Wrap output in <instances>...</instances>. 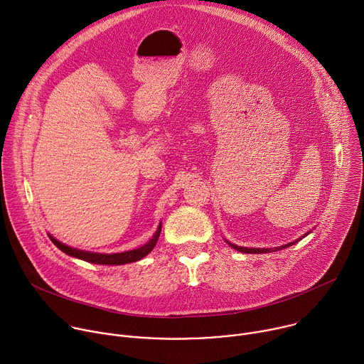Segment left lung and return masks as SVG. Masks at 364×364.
Wrapping results in <instances>:
<instances>
[{"label":"left lung","instance_id":"obj_1","mask_svg":"<svg viewBox=\"0 0 364 364\" xmlns=\"http://www.w3.org/2000/svg\"><path fill=\"white\" fill-rule=\"evenodd\" d=\"M308 235V233H306ZM305 235V236H306ZM301 239V237H299ZM298 242V240H296ZM295 242H291V243H288V245H284V246H281V247H275V249H259V247H242V246H237V245H232V243H229L233 249H236V250H239V252H245V253H268V252H275V250H278V249H284V247H288V246H292Z\"/></svg>","mask_w":364,"mask_h":364}]
</instances>
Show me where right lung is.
Instances as JSON below:
<instances>
[{
	"instance_id": "1",
	"label": "right lung",
	"mask_w": 364,
	"mask_h": 364,
	"mask_svg": "<svg viewBox=\"0 0 364 364\" xmlns=\"http://www.w3.org/2000/svg\"><path fill=\"white\" fill-rule=\"evenodd\" d=\"M161 233V223L157 229V232L154 233V236L141 247L134 249V250H128V252H122V253H111V255H105V253H93V252H85V250H79V249H73L70 246H66L63 243H60L59 240H56L53 236H50V240L53 242L62 252L83 259L86 262L90 264H99V265H124V264H131V262H136L139 259H142L144 256H146L157 243L159 237Z\"/></svg>"
}]
</instances>
